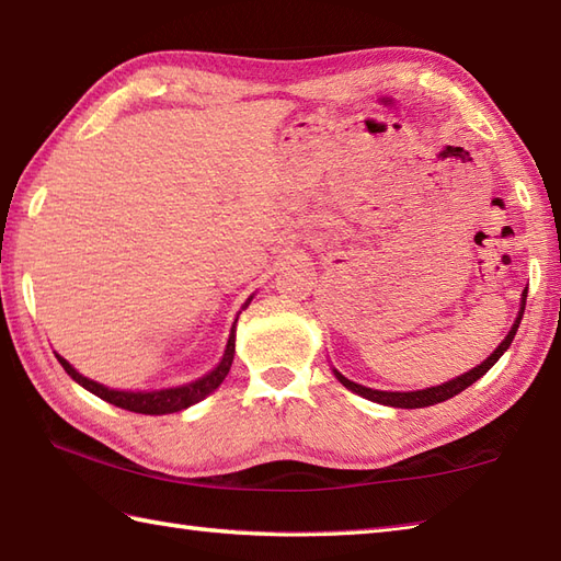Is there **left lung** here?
<instances>
[{
  "instance_id": "1",
  "label": "left lung",
  "mask_w": 561,
  "mask_h": 561,
  "mask_svg": "<svg viewBox=\"0 0 561 561\" xmlns=\"http://www.w3.org/2000/svg\"><path fill=\"white\" fill-rule=\"evenodd\" d=\"M525 296H528V291H523L520 313H518V318H515V323H513V328H511V333L506 335V340H503V343H501L496 350H493V355L486 357L484 362H481L479 367L467 371V375L457 377V379H453V381H445V383H440V387H431V389H421V391H377V389H367V387H362V383H355V381L345 379L343 375H340V371H335V377H337L340 383H343V387H347L350 391L359 393V397H365V399H369V401H377V403H383V405H393V409H425V405L443 403V401H447V399L457 397L459 391H465L467 387H471V383H474L479 377H484L486 371H489L493 365H496L499 357L511 347L513 337H515V331H518V325H520V321H523Z\"/></svg>"
}]
</instances>
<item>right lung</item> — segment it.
Masks as SVG:
<instances>
[{
    "instance_id": "1",
    "label": "right lung",
    "mask_w": 561,
    "mask_h": 561,
    "mask_svg": "<svg viewBox=\"0 0 561 561\" xmlns=\"http://www.w3.org/2000/svg\"><path fill=\"white\" fill-rule=\"evenodd\" d=\"M248 304H250V299H248ZM245 306H243V309H245ZM236 321H238V318H236ZM233 355H236V323H233V328H230V337H228L224 359L218 362V367L214 371H208L206 377L196 379L192 383H184V387L162 389V391H116V389H106V387H102V383L82 377L68 359H62L60 355H55V357H58L62 369L68 371V375L77 383H80V387H84L87 391H92L94 397L114 403L124 411L146 413V415H164V413H178L182 409H190V405L199 403L202 399L208 397V393L221 387V381L226 379L230 365H233Z\"/></svg>"
}]
</instances>
